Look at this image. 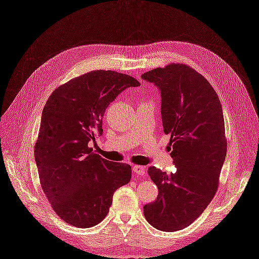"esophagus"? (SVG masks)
Returning a JSON list of instances; mask_svg holds the SVG:
<instances>
[{"mask_svg": "<svg viewBox=\"0 0 259 259\" xmlns=\"http://www.w3.org/2000/svg\"><path fill=\"white\" fill-rule=\"evenodd\" d=\"M133 171L137 175H145L146 174V168L140 165H134L133 166Z\"/></svg>", "mask_w": 259, "mask_h": 259, "instance_id": "34e87169", "label": "esophagus"}]
</instances>
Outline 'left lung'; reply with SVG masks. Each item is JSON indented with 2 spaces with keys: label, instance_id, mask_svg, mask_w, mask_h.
Returning <instances> with one entry per match:
<instances>
[{
  "label": "left lung",
  "instance_id": "left-lung-1",
  "mask_svg": "<svg viewBox=\"0 0 259 259\" xmlns=\"http://www.w3.org/2000/svg\"><path fill=\"white\" fill-rule=\"evenodd\" d=\"M161 95V116L170 136L176 166L166 174L150 166L148 174L159 189L144 215L155 229L173 232L192 224L214 198L227 154L223 108L204 76L186 65L171 64L142 75Z\"/></svg>",
  "mask_w": 259,
  "mask_h": 259
}]
</instances>
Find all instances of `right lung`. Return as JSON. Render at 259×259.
<instances>
[{"label": "right lung", "mask_w": 259, "mask_h": 259, "mask_svg": "<svg viewBox=\"0 0 259 259\" xmlns=\"http://www.w3.org/2000/svg\"><path fill=\"white\" fill-rule=\"evenodd\" d=\"M139 85L130 75L95 70L59 86L46 101L34 158L46 198L67 224H99L114 191L130 183L128 164L103 159L89 143L103 135L108 106L124 90Z\"/></svg>", "instance_id": "right-lung-1"}]
</instances>
